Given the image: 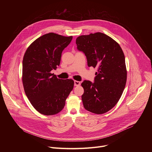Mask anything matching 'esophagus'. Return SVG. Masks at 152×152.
Instances as JSON below:
<instances>
[{
    "instance_id": "1",
    "label": "esophagus",
    "mask_w": 152,
    "mask_h": 152,
    "mask_svg": "<svg viewBox=\"0 0 152 152\" xmlns=\"http://www.w3.org/2000/svg\"><path fill=\"white\" fill-rule=\"evenodd\" d=\"M75 86H79L80 85V82L79 81H77V80H75Z\"/></svg>"
}]
</instances>
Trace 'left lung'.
I'll list each match as a JSON object with an SVG mask.
<instances>
[{
  "instance_id": "obj_1",
  "label": "left lung",
  "mask_w": 152,
  "mask_h": 152,
  "mask_svg": "<svg viewBox=\"0 0 152 152\" xmlns=\"http://www.w3.org/2000/svg\"><path fill=\"white\" fill-rule=\"evenodd\" d=\"M76 43L87 58L88 67L96 68L94 82L84 80L82 100L85 109L96 114L111 110L125 88L127 70L125 57L118 43L107 35L96 32L80 35Z\"/></svg>"
}]
</instances>
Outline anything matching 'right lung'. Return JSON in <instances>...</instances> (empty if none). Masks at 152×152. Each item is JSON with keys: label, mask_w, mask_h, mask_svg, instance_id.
I'll list each match as a JSON object with an SVG mask.
<instances>
[{"label": "right lung", "mask_w": 152, "mask_h": 152, "mask_svg": "<svg viewBox=\"0 0 152 152\" xmlns=\"http://www.w3.org/2000/svg\"><path fill=\"white\" fill-rule=\"evenodd\" d=\"M72 38L50 32L35 39L25 52L24 90L31 104L41 114L52 115L61 111L73 88V80L59 79L51 73L59 66L62 52Z\"/></svg>", "instance_id": "right-lung-1"}]
</instances>
